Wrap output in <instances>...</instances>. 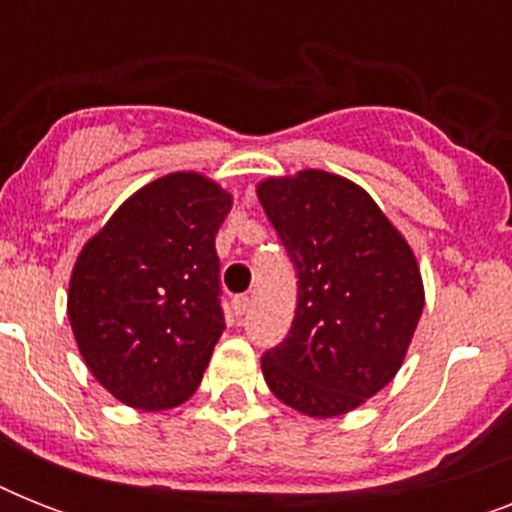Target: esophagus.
I'll return each instance as SVG.
<instances>
[{"mask_svg": "<svg viewBox=\"0 0 512 512\" xmlns=\"http://www.w3.org/2000/svg\"><path fill=\"white\" fill-rule=\"evenodd\" d=\"M233 313H236V316H244V313L249 311V297L247 295H236L233 297Z\"/></svg>", "mask_w": 512, "mask_h": 512, "instance_id": "1", "label": "esophagus"}]
</instances>
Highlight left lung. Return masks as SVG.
I'll use <instances>...</instances> for the list:
<instances>
[{
  "mask_svg": "<svg viewBox=\"0 0 512 512\" xmlns=\"http://www.w3.org/2000/svg\"><path fill=\"white\" fill-rule=\"evenodd\" d=\"M257 199L297 271L287 340L265 350L273 396L308 417H337L388 385L422 316L414 252L364 188L303 170L268 177Z\"/></svg>",
  "mask_w": 512,
  "mask_h": 512,
  "instance_id": "left-lung-1",
  "label": "left lung"
}]
</instances>
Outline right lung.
Instances as JSON below:
<instances>
[{
    "instance_id": "right-lung-1",
    "label": "right lung",
    "mask_w": 512,
    "mask_h": 512,
    "mask_svg": "<svg viewBox=\"0 0 512 512\" xmlns=\"http://www.w3.org/2000/svg\"><path fill=\"white\" fill-rule=\"evenodd\" d=\"M231 193L172 172L132 193L76 257L68 321L122 404L162 412L196 393L225 329L215 236Z\"/></svg>"
}]
</instances>
